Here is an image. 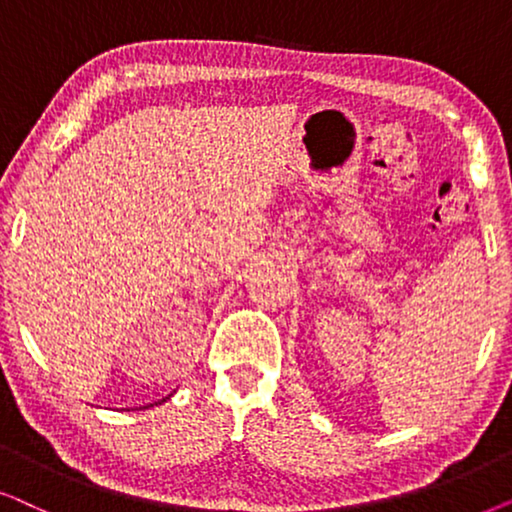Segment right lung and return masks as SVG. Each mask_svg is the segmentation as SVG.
I'll list each match as a JSON object with an SVG mask.
<instances>
[{
  "mask_svg": "<svg viewBox=\"0 0 512 512\" xmlns=\"http://www.w3.org/2000/svg\"><path fill=\"white\" fill-rule=\"evenodd\" d=\"M161 403H166V398H163V400H159V403H154V405H161ZM154 405H147V407H154Z\"/></svg>",
  "mask_w": 512,
  "mask_h": 512,
  "instance_id": "right-lung-1",
  "label": "right lung"
}]
</instances>
